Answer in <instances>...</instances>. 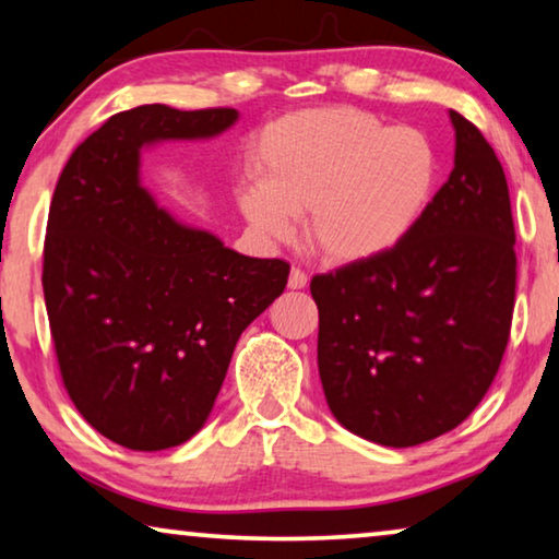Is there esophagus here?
Instances as JSON below:
<instances>
[{"label":"esophagus","mask_w":559,"mask_h":559,"mask_svg":"<svg viewBox=\"0 0 559 559\" xmlns=\"http://www.w3.org/2000/svg\"><path fill=\"white\" fill-rule=\"evenodd\" d=\"M287 287L289 289H305L307 287V272L299 270V267H292L289 280H287Z\"/></svg>","instance_id":"34e87169"}]
</instances>
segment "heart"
<instances>
[{"label": "heart", "instance_id": "b5f03b06", "mask_svg": "<svg viewBox=\"0 0 559 559\" xmlns=\"http://www.w3.org/2000/svg\"><path fill=\"white\" fill-rule=\"evenodd\" d=\"M257 187L239 207L262 237H292L307 214V237L332 262H362L405 239L432 202L440 157L415 127H388L372 111L340 105L302 109L257 136Z\"/></svg>", "mask_w": 559, "mask_h": 559}]
</instances>
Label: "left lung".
Here are the masks:
<instances>
[{"label":"left lung","instance_id":"left-lung-1","mask_svg":"<svg viewBox=\"0 0 559 559\" xmlns=\"http://www.w3.org/2000/svg\"><path fill=\"white\" fill-rule=\"evenodd\" d=\"M454 169L390 252L314 274L317 362L332 415L412 448L465 423L508 349L518 254L504 169L450 111Z\"/></svg>","mask_w":559,"mask_h":559}]
</instances>
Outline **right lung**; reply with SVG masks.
Returning <instances> with one entry per match:
<instances>
[{
  "label": "right lung",
  "instance_id": "right-lung-1",
  "mask_svg": "<svg viewBox=\"0 0 559 559\" xmlns=\"http://www.w3.org/2000/svg\"><path fill=\"white\" fill-rule=\"evenodd\" d=\"M237 109L144 105L72 152L51 197L41 287L64 390L122 448H175L210 417L247 324L287 287L285 260L227 250L140 187V150L214 136Z\"/></svg>",
  "mask_w": 559,
  "mask_h": 559
}]
</instances>
